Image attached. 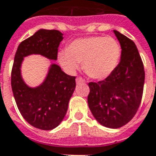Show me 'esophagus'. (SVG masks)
I'll return each instance as SVG.
<instances>
[{
    "mask_svg": "<svg viewBox=\"0 0 156 156\" xmlns=\"http://www.w3.org/2000/svg\"><path fill=\"white\" fill-rule=\"evenodd\" d=\"M83 82H84V80H83L82 78H76V83H83Z\"/></svg>",
    "mask_w": 156,
    "mask_h": 156,
    "instance_id": "esophagus-1",
    "label": "esophagus"
}]
</instances>
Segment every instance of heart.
I'll return each instance as SVG.
<instances>
[{"label": "heart", "instance_id": "obj_1", "mask_svg": "<svg viewBox=\"0 0 156 156\" xmlns=\"http://www.w3.org/2000/svg\"><path fill=\"white\" fill-rule=\"evenodd\" d=\"M122 55L119 43L112 37L91 36L73 40L66 51L59 52L61 66L74 73L83 62V69L89 78L105 79L115 71Z\"/></svg>", "mask_w": 156, "mask_h": 156}]
</instances>
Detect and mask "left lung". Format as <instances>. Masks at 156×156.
<instances>
[{"mask_svg": "<svg viewBox=\"0 0 156 156\" xmlns=\"http://www.w3.org/2000/svg\"><path fill=\"white\" fill-rule=\"evenodd\" d=\"M122 55L115 71L97 83H89L88 104L94 118L104 126L118 128L138 112L144 91V68L134 42L114 30Z\"/></svg>", "mask_w": 156, "mask_h": 156, "instance_id": "left-lung-1", "label": "left lung"}]
</instances>
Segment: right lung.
I'll list each match as a JSON object with an SVG mask.
<instances>
[{
	"label": "right lung",
	"mask_w": 156,
	"mask_h": 156,
	"mask_svg": "<svg viewBox=\"0 0 156 156\" xmlns=\"http://www.w3.org/2000/svg\"><path fill=\"white\" fill-rule=\"evenodd\" d=\"M62 35L55 29H40L22 41L14 57L11 84L17 108L30 125L41 130H51L62 122L76 87V78L66 74L56 64H52L43 83L30 88L22 78L20 67L23 57L32 54L57 59Z\"/></svg>",
	"instance_id": "add662e5"
}]
</instances>
